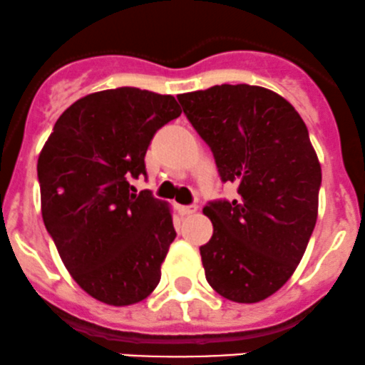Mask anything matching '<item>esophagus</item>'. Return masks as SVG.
<instances>
[{"label": "esophagus", "mask_w": 365, "mask_h": 365, "mask_svg": "<svg viewBox=\"0 0 365 365\" xmlns=\"http://www.w3.org/2000/svg\"><path fill=\"white\" fill-rule=\"evenodd\" d=\"M197 210V205H179V212H181L182 216H191V214H195Z\"/></svg>", "instance_id": "34e87169"}]
</instances>
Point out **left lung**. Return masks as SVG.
Masks as SVG:
<instances>
[{
	"mask_svg": "<svg viewBox=\"0 0 365 365\" xmlns=\"http://www.w3.org/2000/svg\"><path fill=\"white\" fill-rule=\"evenodd\" d=\"M239 197L209 202L212 237L200 246L207 283L255 304L276 294L302 260L318 217L322 167L294 105L260 86L221 84L178 96Z\"/></svg>",
	"mask_w": 365,
	"mask_h": 365,
	"instance_id": "8db88e82",
	"label": "left lung"
}]
</instances>
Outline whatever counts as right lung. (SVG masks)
I'll return each mask as SVG.
<instances>
[{
	"mask_svg": "<svg viewBox=\"0 0 365 365\" xmlns=\"http://www.w3.org/2000/svg\"><path fill=\"white\" fill-rule=\"evenodd\" d=\"M170 95L138 88L91 93L56 121L40 151L42 217L75 283L108 306L153 294L174 242L172 209L130 179L161 126L181 115Z\"/></svg>",
	"mask_w": 365,
	"mask_h": 365,
	"instance_id": "right-lung-1",
	"label": "right lung"
}]
</instances>
